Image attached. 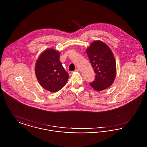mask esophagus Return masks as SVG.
I'll return each instance as SVG.
<instances>
[{
  "mask_svg": "<svg viewBox=\"0 0 147 147\" xmlns=\"http://www.w3.org/2000/svg\"><path fill=\"white\" fill-rule=\"evenodd\" d=\"M79 69H76V70H74V71H79Z\"/></svg>",
  "mask_w": 147,
  "mask_h": 147,
  "instance_id": "obj_1",
  "label": "esophagus"
}]
</instances>
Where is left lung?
<instances>
[{"label": "left lung", "mask_w": 147, "mask_h": 147, "mask_svg": "<svg viewBox=\"0 0 147 147\" xmlns=\"http://www.w3.org/2000/svg\"><path fill=\"white\" fill-rule=\"evenodd\" d=\"M86 52L95 74L90 85L98 91L109 88L116 76V63L111 50L104 42L98 40L92 42Z\"/></svg>", "instance_id": "left-lung-1"}]
</instances>
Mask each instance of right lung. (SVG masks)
<instances>
[{
	"instance_id": "add662e5",
	"label": "right lung",
	"mask_w": 147,
	"mask_h": 147,
	"mask_svg": "<svg viewBox=\"0 0 147 147\" xmlns=\"http://www.w3.org/2000/svg\"><path fill=\"white\" fill-rule=\"evenodd\" d=\"M59 56L58 51L48 49L40 55L35 65V74L39 83L52 92L60 90L69 77L59 61Z\"/></svg>"
}]
</instances>
